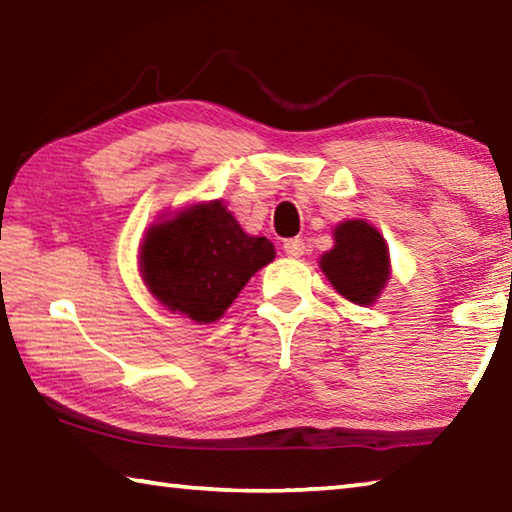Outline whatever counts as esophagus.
<instances>
[{
	"label": "esophagus",
	"mask_w": 512,
	"mask_h": 512,
	"mask_svg": "<svg viewBox=\"0 0 512 512\" xmlns=\"http://www.w3.org/2000/svg\"><path fill=\"white\" fill-rule=\"evenodd\" d=\"M305 241L302 239H287L284 241V253H287L289 257H300V255H305Z\"/></svg>",
	"instance_id": "obj_1"
}]
</instances>
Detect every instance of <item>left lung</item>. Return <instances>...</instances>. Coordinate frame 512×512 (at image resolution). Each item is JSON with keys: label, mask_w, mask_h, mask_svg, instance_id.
<instances>
[{"label": "left lung", "mask_w": 512, "mask_h": 512, "mask_svg": "<svg viewBox=\"0 0 512 512\" xmlns=\"http://www.w3.org/2000/svg\"><path fill=\"white\" fill-rule=\"evenodd\" d=\"M334 248L320 268L334 289L357 305H372L388 280L386 241L366 221H345L334 230Z\"/></svg>", "instance_id": "left-lung-1"}]
</instances>
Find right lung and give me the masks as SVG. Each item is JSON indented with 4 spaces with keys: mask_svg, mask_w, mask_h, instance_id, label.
Segmentation results:
<instances>
[{
    "mask_svg": "<svg viewBox=\"0 0 512 512\" xmlns=\"http://www.w3.org/2000/svg\"><path fill=\"white\" fill-rule=\"evenodd\" d=\"M273 257L271 241L246 235L221 201H214L151 228L140 268L164 307L183 311L196 323H212Z\"/></svg>",
    "mask_w": 512,
    "mask_h": 512,
    "instance_id": "right-lung-1",
    "label": "right lung"
}]
</instances>
